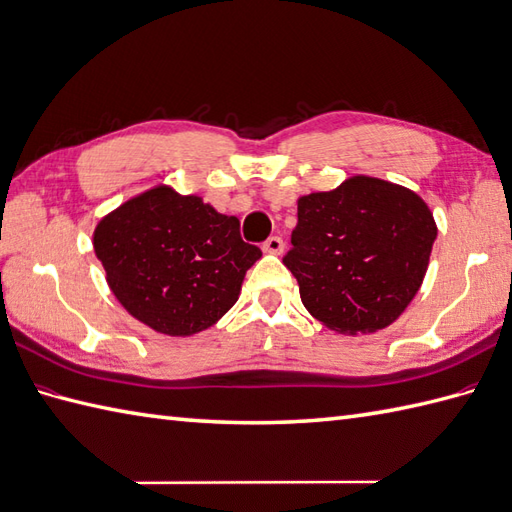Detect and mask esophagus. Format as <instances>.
<instances>
[{
  "label": "esophagus",
  "instance_id": "34e87169",
  "mask_svg": "<svg viewBox=\"0 0 512 512\" xmlns=\"http://www.w3.org/2000/svg\"><path fill=\"white\" fill-rule=\"evenodd\" d=\"M264 253H270V255H281L283 253V240L281 237H277V235H272V237H268V240L264 242Z\"/></svg>",
  "mask_w": 512,
  "mask_h": 512
}]
</instances>
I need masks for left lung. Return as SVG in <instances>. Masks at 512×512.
Masks as SVG:
<instances>
[{"mask_svg":"<svg viewBox=\"0 0 512 512\" xmlns=\"http://www.w3.org/2000/svg\"><path fill=\"white\" fill-rule=\"evenodd\" d=\"M299 224L283 264L305 310L338 334H373L417 296L436 222L412 189L355 174L331 192L296 200Z\"/></svg>","mask_w":512,"mask_h":512,"instance_id":"obj_1","label":"left lung"}]
</instances>
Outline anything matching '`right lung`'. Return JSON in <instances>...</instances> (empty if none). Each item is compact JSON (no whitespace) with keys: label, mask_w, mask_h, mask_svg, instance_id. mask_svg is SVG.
Returning <instances> with one entry per match:
<instances>
[{"label":"right lung","mask_w":512,"mask_h":512,"mask_svg":"<svg viewBox=\"0 0 512 512\" xmlns=\"http://www.w3.org/2000/svg\"><path fill=\"white\" fill-rule=\"evenodd\" d=\"M93 251L124 310L176 338L216 325L261 257L242 240L235 216L170 185H154L106 213L95 224Z\"/></svg>","instance_id":"obj_1"}]
</instances>
